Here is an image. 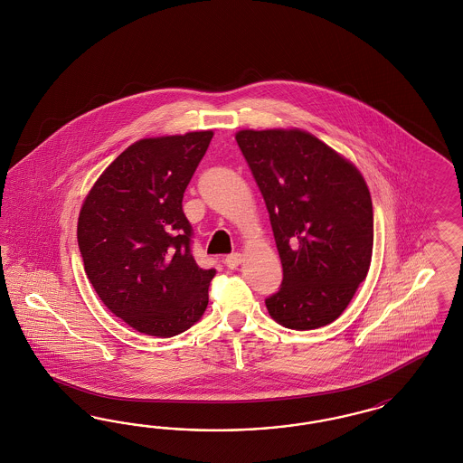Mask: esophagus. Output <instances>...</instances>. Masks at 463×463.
Wrapping results in <instances>:
<instances>
[{"label":"esophagus","mask_w":463,"mask_h":463,"mask_svg":"<svg viewBox=\"0 0 463 463\" xmlns=\"http://www.w3.org/2000/svg\"><path fill=\"white\" fill-rule=\"evenodd\" d=\"M241 261H242V255H241V253L227 255L225 256V260H223V263H225L227 269H238L241 265Z\"/></svg>","instance_id":"1"}]
</instances>
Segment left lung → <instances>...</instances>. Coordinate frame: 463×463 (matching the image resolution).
<instances>
[{
  "label": "left lung",
  "instance_id": "left-lung-1",
  "mask_svg": "<svg viewBox=\"0 0 463 463\" xmlns=\"http://www.w3.org/2000/svg\"><path fill=\"white\" fill-rule=\"evenodd\" d=\"M236 142L282 261L280 288L265 299L271 318L290 330L335 321L371 265L374 225L364 177L301 129H242Z\"/></svg>",
  "mask_w": 463,
  "mask_h": 463
}]
</instances>
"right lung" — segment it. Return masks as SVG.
Segmentation results:
<instances>
[{"instance_id": "right-lung-1", "label": "right lung", "mask_w": 463, "mask_h": 463, "mask_svg": "<svg viewBox=\"0 0 463 463\" xmlns=\"http://www.w3.org/2000/svg\"><path fill=\"white\" fill-rule=\"evenodd\" d=\"M212 131L145 138L97 179L79 217L83 269L97 296L140 334L175 336L207 309L215 269L192 253L183 194Z\"/></svg>"}]
</instances>
